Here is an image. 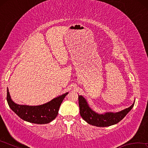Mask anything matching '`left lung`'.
<instances>
[{
  "instance_id": "8db88e82",
  "label": "left lung",
  "mask_w": 148,
  "mask_h": 148,
  "mask_svg": "<svg viewBox=\"0 0 148 148\" xmlns=\"http://www.w3.org/2000/svg\"><path fill=\"white\" fill-rule=\"evenodd\" d=\"M80 116L87 123L96 127H109L119 123L133 108L134 102L131 106L118 112H105L99 114L92 110L87 100L82 95H78Z\"/></svg>"
}]
</instances>
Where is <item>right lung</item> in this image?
Wrapping results in <instances>:
<instances>
[{
  "instance_id": "right-lung-1",
  "label": "right lung",
  "mask_w": 148,
  "mask_h": 148,
  "mask_svg": "<svg viewBox=\"0 0 148 148\" xmlns=\"http://www.w3.org/2000/svg\"><path fill=\"white\" fill-rule=\"evenodd\" d=\"M69 92L38 106L17 104L12 101L7 89V102L11 110L24 121L36 124H46L53 121L58 115L59 107Z\"/></svg>"
}]
</instances>
